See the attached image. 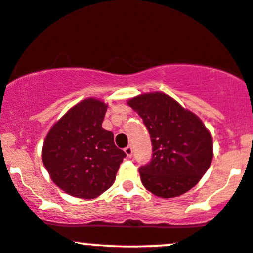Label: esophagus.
<instances>
[{
	"label": "esophagus",
	"mask_w": 253,
	"mask_h": 253,
	"mask_svg": "<svg viewBox=\"0 0 253 253\" xmlns=\"http://www.w3.org/2000/svg\"><path fill=\"white\" fill-rule=\"evenodd\" d=\"M125 152H126L127 157H132V155H133V149H132V146H131V145L126 146V148H125Z\"/></svg>",
	"instance_id": "obj_1"
}]
</instances>
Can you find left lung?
Wrapping results in <instances>:
<instances>
[{"label":"left lung","instance_id":"1","mask_svg":"<svg viewBox=\"0 0 253 253\" xmlns=\"http://www.w3.org/2000/svg\"><path fill=\"white\" fill-rule=\"evenodd\" d=\"M148 128L152 157L139 168L144 187L161 198L181 196L198 184L212 161V138L201 119L163 92L128 101Z\"/></svg>","mask_w":253,"mask_h":253}]
</instances>
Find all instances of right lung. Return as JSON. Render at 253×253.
<instances>
[{"mask_svg":"<svg viewBox=\"0 0 253 253\" xmlns=\"http://www.w3.org/2000/svg\"><path fill=\"white\" fill-rule=\"evenodd\" d=\"M108 105L87 98L72 107L51 127L42 160L55 185L77 198L92 199L107 191L126 154L102 128Z\"/></svg>","mask_w":253,"mask_h":253,"instance_id":"obj_1","label":"right lung"}]
</instances>
